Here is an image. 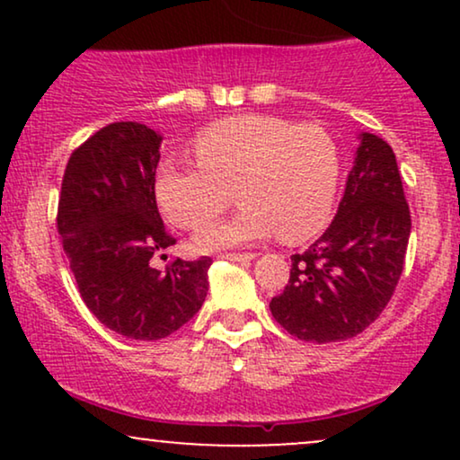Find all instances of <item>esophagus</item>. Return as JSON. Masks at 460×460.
Wrapping results in <instances>:
<instances>
[{
    "label": "esophagus",
    "instance_id": "34e87169",
    "mask_svg": "<svg viewBox=\"0 0 460 460\" xmlns=\"http://www.w3.org/2000/svg\"><path fill=\"white\" fill-rule=\"evenodd\" d=\"M223 260L226 261H240V263H251L255 260V255L252 252H226V255H220Z\"/></svg>",
    "mask_w": 460,
    "mask_h": 460
}]
</instances>
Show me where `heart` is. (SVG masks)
I'll return each mask as SVG.
<instances>
[{
    "label": "heart",
    "mask_w": 460,
    "mask_h": 460,
    "mask_svg": "<svg viewBox=\"0 0 460 460\" xmlns=\"http://www.w3.org/2000/svg\"><path fill=\"white\" fill-rule=\"evenodd\" d=\"M199 166L162 162L155 199L181 229H200L233 199L243 209L197 235L200 248H223L277 234L298 244L324 229L340 186V146L322 125L244 114L223 119L192 142Z\"/></svg>",
    "instance_id": "heart-1"
}]
</instances>
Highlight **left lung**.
<instances>
[{"label": "left lung", "mask_w": 460, "mask_h": 460, "mask_svg": "<svg viewBox=\"0 0 460 460\" xmlns=\"http://www.w3.org/2000/svg\"><path fill=\"white\" fill-rule=\"evenodd\" d=\"M358 140L337 216L307 251L292 255L289 281L270 300L274 320L314 344L366 331L404 268L411 212L394 149L367 131Z\"/></svg>", "instance_id": "obj_1"}]
</instances>
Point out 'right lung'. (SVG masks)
Here are the masks:
<instances>
[{"label": "right lung", "instance_id": "obj_1", "mask_svg": "<svg viewBox=\"0 0 460 460\" xmlns=\"http://www.w3.org/2000/svg\"><path fill=\"white\" fill-rule=\"evenodd\" d=\"M162 136L123 120L99 129L71 153L58 200V234L82 300L110 331L129 340L168 337L208 296L209 257H151L175 244L155 203ZM164 257V255H162Z\"/></svg>", "mask_w": 460, "mask_h": 460}]
</instances>
